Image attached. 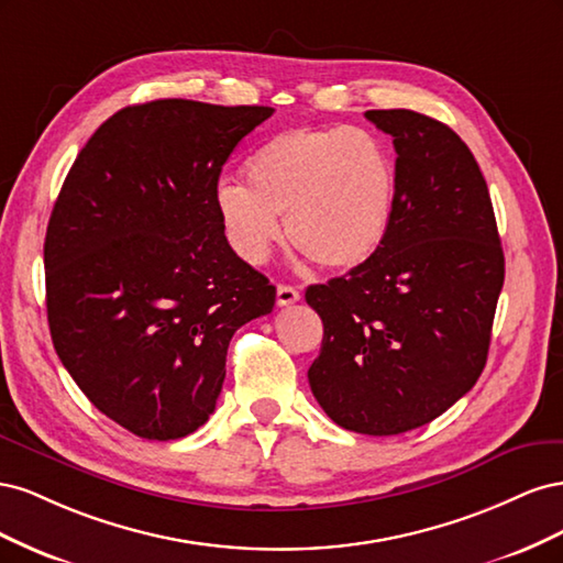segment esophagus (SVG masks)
<instances>
[{"instance_id": "obj_1", "label": "esophagus", "mask_w": 563, "mask_h": 563, "mask_svg": "<svg viewBox=\"0 0 563 563\" xmlns=\"http://www.w3.org/2000/svg\"><path fill=\"white\" fill-rule=\"evenodd\" d=\"M298 300H300L298 288L288 286V284H279L277 286V305H279V308H286V305H294Z\"/></svg>"}]
</instances>
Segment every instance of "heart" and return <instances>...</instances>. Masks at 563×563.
<instances>
[{
    "label": "heart",
    "instance_id": "obj_1",
    "mask_svg": "<svg viewBox=\"0 0 563 563\" xmlns=\"http://www.w3.org/2000/svg\"><path fill=\"white\" fill-rule=\"evenodd\" d=\"M246 180H220L216 211L234 253L251 265L286 236L327 269L378 253L395 218L397 166L389 147L352 126L288 129L246 162Z\"/></svg>",
    "mask_w": 563,
    "mask_h": 563
}]
</instances>
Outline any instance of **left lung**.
<instances>
[{
	"label": "left lung",
	"instance_id": "8db88e82",
	"mask_svg": "<svg viewBox=\"0 0 563 563\" xmlns=\"http://www.w3.org/2000/svg\"><path fill=\"white\" fill-rule=\"evenodd\" d=\"M397 152V203L378 253L305 300L323 321L312 395L340 428L416 430L482 376L505 255L482 168L460 135L413 110H368Z\"/></svg>",
	"mask_w": 563,
	"mask_h": 563
}]
</instances>
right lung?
Returning <instances> with one entry per match:
<instances>
[{
    "label": "right lung",
    "mask_w": 563,
    "mask_h": 563,
    "mask_svg": "<svg viewBox=\"0 0 563 563\" xmlns=\"http://www.w3.org/2000/svg\"><path fill=\"white\" fill-rule=\"evenodd\" d=\"M263 106H129L81 147L51 211L44 269L54 347L84 395L143 439L209 420L234 331L277 288L228 244L223 164Z\"/></svg>",
    "instance_id": "add662e5"
}]
</instances>
